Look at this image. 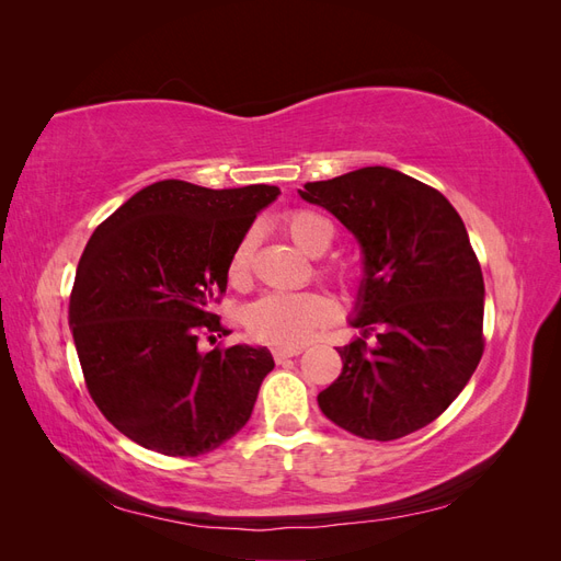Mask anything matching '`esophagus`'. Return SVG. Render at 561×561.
<instances>
[{
	"label": "esophagus",
	"instance_id": "esophagus-1",
	"mask_svg": "<svg viewBox=\"0 0 561 561\" xmlns=\"http://www.w3.org/2000/svg\"><path fill=\"white\" fill-rule=\"evenodd\" d=\"M271 353H274V360L276 363H283V360H287V358H295V355H299L301 353V348H274V351H271Z\"/></svg>",
	"mask_w": 561,
	"mask_h": 561
}]
</instances>
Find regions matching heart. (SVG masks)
<instances>
[{
    "label": "heart",
    "mask_w": 561,
    "mask_h": 561,
    "mask_svg": "<svg viewBox=\"0 0 561 561\" xmlns=\"http://www.w3.org/2000/svg\"><path fill=\"white\" fill-rule=\"evenodd\" d=\"M283 231L301 252L320 254L332 243L334 229L325 217L309 208H295L283 215ZM252 274V236L233 248L227 276L236 287L250 283ZM344 285L353 280L348 268H339L334 274ZM336 304L328 293L304 290V293H268L252 301L245 311L248 332L264 344L280 348H297L334 320Z\"/></svg>",
    "instance_id": "heart-1"
}]
</instances>
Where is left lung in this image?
<instances>
[{
    "instance_id": "obj_1",
    "label": "left lung",
    "mask_w": 561,
    "mask_h": 561,
    "mask_svg": "<svg viewBox=\"0 0 561 561\" xmlns=\"http://www.w3.org/2000/svg\"><path fill=\"white\" fill-rule=\"evenodd\" d=\"M301 198L358 239L363 334L318 396L339 428L390 443L428 426L466 388L484 353V280L461 215L433 186L367 165L307 182Z\"/></svg>"
}]
</instances>
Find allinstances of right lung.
<instances>
[{
    "instance_id": "add662e5",
    "label": "right lung",
    "mask_w": 561,
    "mask_h": 561,
    "mask_svg": "<svg viewBox=\"0 0 561 561\" xmlns=\"http://www.w3.org/2000/svg\"><path fill=\"white\" fill-rule=\"evenodd\" d=\"M278 186L163 180L130 196L83 250L70 325L89 393L145 449L198 456L239 433L274 369L266 348L215 346L227 266Z\"/></svg>"
}]
</instances>
